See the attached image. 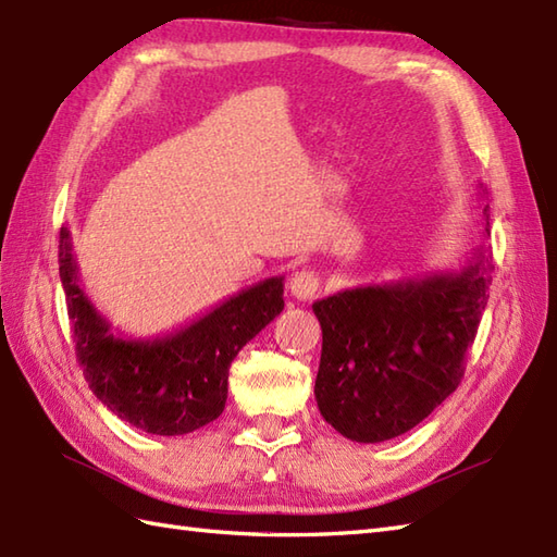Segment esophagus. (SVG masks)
<instances>
[{"label": "esophagus", "instance_id": "1", "mask_svg": "<svg viewBox=\"0 0 557 557\" xmlns=\"http://www.w3.org/2000/svg\"><path fill=\"white\" fill-rule=\"evenodd\" d=\"M289 292H292V297H297L299 301L313 299V297H318V292H321V277H318L311 270H297L289 277Z\"/></svg>", "mask_w": 557, "mask_h": 557}]
</instances>
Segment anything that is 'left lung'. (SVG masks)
<instances>
[{"mask_svg": "<svg viewBox=\"0 0 557 557\" xmlns=\"http://www.w3.org/2000/svg\"><path fill=\"white\" fill-rule=\"evenodd\" d=\"M483 236H491L488 220ZM488 272L479 246L459 272L351 287L315 301L323 327L315 401L323 419L349 441L383 443L443 405L465 375L488 301Z\"/></svg>", "mask_w": 557, "mask_h": 557, "instance_id": "8db88e82", "label": "left lung"}]
</instances>
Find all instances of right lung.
Returning <instances> with one entry per match:
<instances>
[{
	"label": "right lung",
	"instance_id": "right-lung-1",
	"mask_svg": "<svg viewBox=\"0 0 557 557\" xmlns=\"http://www.w3.org/2000/svg\"><path fill=\"white\" fill-rule=\"evenodd\" d=\"M59 277L76 359L104 407L152 435H186L215 421L236 354L285 309L282 277L236 292L194 323L156 339H124L81 287L69 230L59 232Z\"/></svg>",
	"mask_w": 557,
	"mask_h": 557
}]
</instances>
